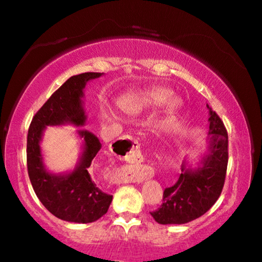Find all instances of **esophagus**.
Masks as SVG:
<instances>
[{
  "instance_id": "esophagus-1",
  "label": "esophagus",
  "mask_w": 262,
  "mask_h": 262,
  "mask_svg": "<svg viewBox=\"0 0 262 262\" xmlns=\"http://www.w3.org/2000/svg\"><path fill=\"white\" fill-rule=\"evenodd\" d=\"M118 145L126 151V159L131 162H138L142 159L139 143L132 136L121 138ZM151 178V171L148 167H125L119 169V180L121 182H143L145 179Z\"/></svg>"
}]
</instances>
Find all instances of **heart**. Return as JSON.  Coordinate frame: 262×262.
Here are the masks:
<instances>
[{
  "label": "heart",
  "mask_w": 262,
  "mask_h": 262,
  "mask_svg": "<svg viewBox=\"0 0 262 262\" xmlns=\"http://www.w3.org/2000/svg\"><path fill=\"white\" fill-rule=\"evenodd\" d=\"M171 92L164 88H155L149 89V91L142 92L137 95L131 96V98L125 99L121 101L120 107L124 112L128 114H138L143 110L151 108V107H157L166 102L170 98ZM181 107V101L178 98H171L167 103L166 112L168 116L173 117L177 114L179 108Z\"/></svg>",
  "instance_id": "obj_1"
}]
</instances>
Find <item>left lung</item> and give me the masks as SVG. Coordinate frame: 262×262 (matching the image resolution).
I'll return each mask as SVG.
<instances>
[{"label":"left lung","instance_id":"1","mask_svg":"<svg viewBox=\"0 0 262 262\" xmlns=\"http://www.w3.org/2000/svg\"><path fill=\"white\" fill-rule=\"evenodd\" d=\"M207 150L198 167L188 160L181 164L177 184L163 192V203L150 214L160 224H185L207 212L223 189L228 166V134L218 114L209 105Z\"/></svg>","mask_w":262,"mask_h":262}]
</instances>
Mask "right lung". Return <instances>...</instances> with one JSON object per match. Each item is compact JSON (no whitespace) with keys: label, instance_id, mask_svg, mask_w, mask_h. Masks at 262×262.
Listing matches in <instances>:
<instances>
[{"label":"right lung","instance_id":"right-lung-1","mask_svg":"<svg viewBox=\"0 0 262 262\" xmlns=\"http://www.w3.org/2000/svg\"><path fill=\"white\" fill-rule=\"evenodd\" d=\"M101 73L75 75L53 93L32 119L27 135V169L35 194L42 205L59 220L73 223H92L101 218L113 195L103 193L91 174V164L101 149V143L88 130H77L82 138V152L76 166L67 173L46 169L40 148L46 126H83L87 116L83 108V89Z\"/></svg>","mask_w":262,"mask_h":262}]
</instances>
